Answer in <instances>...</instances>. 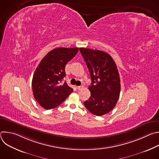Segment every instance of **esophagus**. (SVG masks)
Returning a JSON list of instances; mask_svg holds the SVG:
<instances>
[{"mask_svg":"<svg viewBox=\"0 0 159 159\" xmlns=\"http://www.w3.org/2000/svg\"><path fill=\"white\" fill-rule=\"evenodd\" d=\"M84 86L83 85H81V86H78L77 87V89L78 90H82V89H84Z\"/></svg>","mask_w":159,"mask_h":159,"instance_id":"esophagus-1","label":"esophagus"}]
</instances>
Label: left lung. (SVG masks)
Returning a JSON list of instances; mask_svg holds the SVG:
<instances>
[{
  "instance_id": "obj_1",
  "label": "left lung",
  "mask_w": 159,
  "mask_h": 159,
  "mask_svg": "<svg viewBox=\"0 0 159 159\" xmlns=\"http://www.w3.org/2000/svg\"><path fill=\"white\" fill-rule=\"evenodd\" d=\"M91 79L90 97L84 106L96 116H102L116 106L121 90L120 78L112 58L101 50L80 48Z\"/></svg>"
}]
</instances>
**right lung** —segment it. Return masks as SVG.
<instances>
[{"instance_id": "right-lung-1", "label": "right lung", "mask_w": 159, "mask_h": 159, "mask_svg": "<svg viewBox=\"0 0 159 159\" xmlns=\"http://www.w3.org/2000/svg\"><path fill=\"white\" fill-rule=\"evenodd\" d=\"M78 48H57L41 60L34 73L32 89L34 99L45 109L61 104L73 89L62 82L66 64L77 53Z\"/></svg>"}]
</instances>
